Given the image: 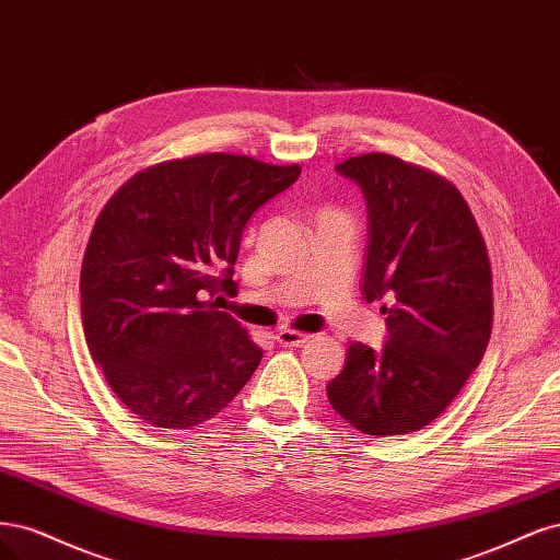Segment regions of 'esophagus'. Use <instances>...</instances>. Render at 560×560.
<instances>
[{"label": "esophagus", "mask_w": 560, "mask_h": 560, "mask_svg": "<svg viewBox=\"0 0 560 560\" xmlns=\"http://www.w3.org/2000/svg\"><path fill=\"white\" fill-rule=\"evenodd\" d=\"M275 339L279 341L281 347H302L304 341H310V335L298 332V330H279L275 335Z\"/></svg>", "instance_id": "obj_1"}]
</instances>
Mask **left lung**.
<instances>
[{
  "label": "left lung",
  "mask_w": 560,
  "mask_h": 560,
  "mask_svg": "<svg viewBox=\"0 0 560 560\" xmlns=\"http://www.w3.org/2000/svg\"><path fill=\"white\" fill-rule=\"evenodd\" d=\"M337 172L365 195L363 295L384 300L388 339L382 351L353 341L328 400L365 435H405L440 417L489 347V254L463 195L435 172L386 153Z\"/></svg>",
  "instance_id": "obj_1"
}]
</instances>
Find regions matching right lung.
<instances>
[{
    "label": "right lung",
    "instance_id": "right-lung-1",
    "mask_svg": "<svg viewBox=\"0 0 560 560\" xmlns=\"http://www.w3.org/2000/svg\"><path fill=\"white\" fill-rule=\"evenodd\" d=\"M298 165L205 153L137 172L100 211L81 267V320L106 384L139 419H213L262 351L207 298L237 293L242 232Z\"/></svg>",
    "mask_w": 560,
    "mask_h": 560
}]
</instances>
